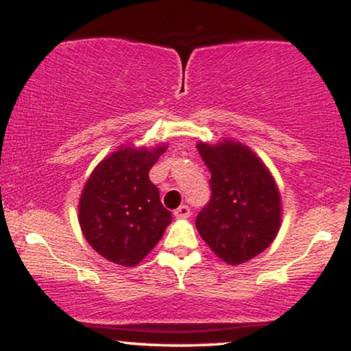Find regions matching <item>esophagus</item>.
<instances>
[{
    "label": "esophagus",
    "instance_id": "1",
    "mask_svg": "<svg viewBox=\"0 0 351 351\" xmlns=\"http://www.w3.org/2000/svg\"><path fill=\"white\" fill-rule=\"evenodd\" d=\"M173 215H175V217H178V219H184V217L189 216V208L186 206V204H183V206L175 209V211H173Z\"/></svg>",
    "mask_w": 351,
    "mask_h": 351
}]
</instances>
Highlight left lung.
Listing matches in <instances>:
<instances>
[{
    "instance_id": "left-lung-1",
    "label": "left lung",
    "mask_w": 351,
    "mask_h": 351,
    "mask_svg": "<svg viewBox=\"0 0 351 351\" xmlns=\"http://www.w3.org/2000/svg\"><path fill=\"white\" fill-rule=\"evenodd\" d=\"M196 148L211 171V199L196 217V229L221 261L247 263L279 232L282 203L276 180L241 142H199Z\"/></svg>"
}]
</instances>
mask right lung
<instances>
[{
  "instance_id": "obj_1",
  "label": "right lung",
  "mask_w": 351,
  "mask_h": 351,
  "mask_svg": "<svg viewBox=\"0 0 351 351\" xmlns=\"http://www.w3.org/2000/svg\"><path fill=\"white\" fill-rule=\"evenodd\" d=\"M168 145H120L86 181L79 199V224L86 241L110 263L134 267L158 244L171 223L150 168Z\"/></svg>"
}]
</instances>
